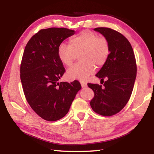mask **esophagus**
Segmentation results:
<instances>
[{
	"label": "esophagus",
	"mask_w": 154,
	"mask_h": 154,
	"mask_svg": "<svg viewBox=\"0 0 154 154\" xmlns=\"http://www.w3.org/2000/svg\"><path fill=\"white\" fill-rule=\"evenodd\" d=\"M80 83H81V85H82V87L83 88H85V87L87 86V83L83 82V81H82V82H80Z\"/></svg>",
	"instance_id": "esophagus-1"
}]
</instances>
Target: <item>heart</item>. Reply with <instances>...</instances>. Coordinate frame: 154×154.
Wrapping results in <instances>:
<instances>
[{
  "instance_id": "1",
  "label": "heart",
  "mask_w": 154,
  "mask_h": 154,
  "mask_svg": "<svg viewBox=\"0 0 154 154\" xmlns=\"http://www.w3.org/2000/svg\"><path fill=\"white\" fill-rule=\"evenodd\" d=\"M79 55V63L67 70L69 79L86 80L97 67L105 64L110 54V46L105 37L85 30L69 39V45L62 43L58 49V56L62 64L69 66Z\"/></svg>"
}]
</instances>
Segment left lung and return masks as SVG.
I'll return each instance as SVG.
<instances>
[{"instance_id":"8db88e82","label":"left lung","mask_w":154,"mask_h":154,"mask_svg":"<svg viewBox=\"0 0 154 154\" xmlns=\"http://www.w3.org/2000/svg\"><path fill=\"white\" fill-rule=\"evenodd\" d=\"M108 40L110 54L96 76L106 79L105 87L88 83L94 92L90 101L93 111L103 116H111L123 109L131 96L137 77V64L133 49L128 40L117 31L108 28H96Z\"/></svg>"}]
</instances>
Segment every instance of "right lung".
Wrapping results in <instances>:
<instances>
[{"mask_svg":"<svg viewBox=\"0 0 154 154\" xmlns=\"http://www.w3.org/2000/svg\"><path fill=\"white\" fill-rule=\"evenodd\" d=\"M75 32L64 28L42 29L26 45L20 66L23 90L31 108L47 121L66 116L82 88L77 81L59 82L65 69L58 58V49Z\"/></svg>","mask_w":154,"mask_h":154,"instance_id":"add662e5","label":"right lung"}]
</instances>
